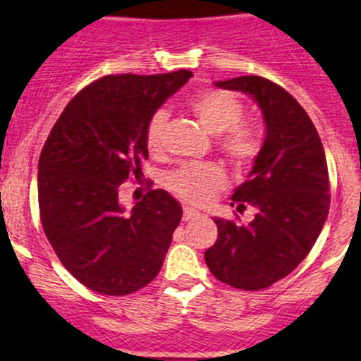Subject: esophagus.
I'll use <instances>...</instances> for the list:
<instances>
[{"label":"esophagus","mask_w":361,"mask_h":361,"mask_svg":"<svg viewBox=\"0 0 361 361\" xmlns=\"http://www.w3.org/2000/svg\"><path fill=\"white\" fill-rule=\"evenodd\" d=\"M199 216V213L195 209H192V207L185 206L183 207V220L185 221H190V220H195V218Z\"/></svg>","instance_id":"obj_1"}]
</instances>
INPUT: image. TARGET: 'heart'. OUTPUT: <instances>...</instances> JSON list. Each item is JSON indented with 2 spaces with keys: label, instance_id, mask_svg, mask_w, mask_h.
Listing matches in <instances>:
<instances>
[{
  "label": "heart",
  "instance_id": "1",
  "mask_svg": "<svg viewBox=\"0 0 361 361\" xmlns=\"http://www.w3.org/2000/svg\"><path fill=\"white\" fill-rule=\"evenodd\" d=\"M190 110L195 113L204 129L218 134V148L235 166H248L260 150L258 133L253 126L243 120L245 104L231 90L209 89L190 99ZM167 113L155 111L147 123V147L152 154L164 148ZM169 188L183 201L202 206L225 187L227 178L220 167L213 164H187L167 180Z\"/></svg>",
  "mask_w": 361,
  "mask_h": 361
}]
</instances>
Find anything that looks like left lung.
<instances>
[{"mask_svg": "<svg viewBox=\"0 0 361 361\" xmlns=\"http://www.w3.org/2000/svg\"><path fill=\"white\" fill-rule=\"evenodd\" d=\"M248 94L262 110L265 140L245 183L232 194L238 211L255 209L248 225L213 218L218 239L204 253L216 279L241 290L279 281L307 257L330 207L329 167L314 123L283 87L262 76L214 83Z\"/></svg>", "mask_w": 361, "mask_h": 361, "instance_id": "obj_1", "label": "left lung"}]
</instances>
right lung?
I'll return each mask as SVG.
<instances>
[{"instance_id": "add662e5", "label": "right lung", "mask_w": 361, "mask_h": 361, "mask_svg": "<svg viewBox=\"0 0 361 361\" xmlns=\"http://www.w3.org/2000/svg\"><path fill=\"white\" fill-rule=\"evenodd\" d=\"M190 76H103L69 101L47 137L38 162L43 231L61 264L94 292L134 293L162 267L180 202L157 188L126 213L118 187L143 174L148 120Z\"/></svg>"}]
</instances>
